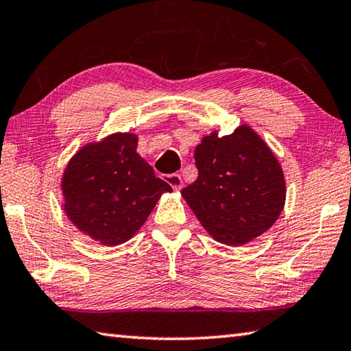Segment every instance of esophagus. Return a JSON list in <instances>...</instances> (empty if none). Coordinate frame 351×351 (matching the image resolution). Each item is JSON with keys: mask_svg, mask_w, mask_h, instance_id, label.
Returning a JSON list of instances; mask_svg holds the SVG:
<instances>
[{"mask_svg": "<svg viewBox=\"0 0 351 351\" xmlns=\"http://www.w3.org/2000/svg\"><path fill=\"white\" fill-rule=\"evenodd\" d=\"M165 180L168 185L172 186L174 191H180L182 186H183V180H182V176L180 174H169V176H165Z\"/></svg>", "mask_w": 351, "mask_h": 351, "instance_id": "obj_1", "label": "esophagus"}]
</instances>
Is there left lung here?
<instances>
[{
  "label": "left lung",
  "mask_w": 351,
  "mask_h": 351,
  "mask_svg": "<svg viewBox=\"0 0 351 351\" xmlns=\"http://www.w3.org/2000/svg\"><path fill=\"white\" fill-rule=\"evenodd\" d=\"M197 180L182 189L217 242L239 247L268 231L284 211L287 186L274 152L243 123L230 135H205L194 152Z\"/></svg>",
  "instance_id": "1"
}]
</instances>
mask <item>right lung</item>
Masks as SVG:
<instances>
[{"mask_svg": "<svg viewBox=\"0 0 351 351\" xmlns=\"http://www.w3.org/2000/svg\"><path fill=\"white\" fill-rule=\"evenodd\" d=\"M138 137L114 132L73 154L61 176L63 210L78 231L104 247L125 243L145 225L168 183L137 152Z\"/></svg>", "mask_w": 351, "mask_h": 351, "instance_id": "right-lung-1", "label": "right lung"}]
</instances>
